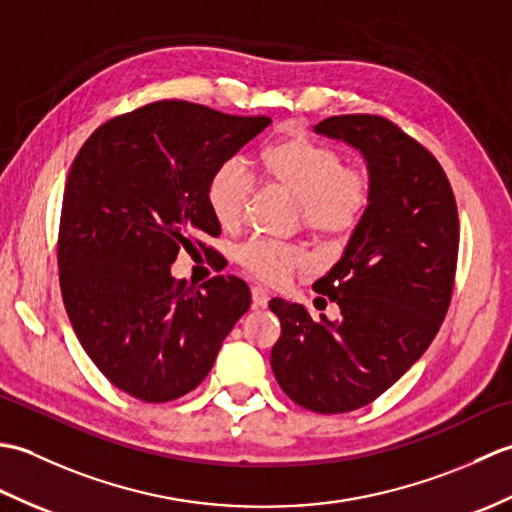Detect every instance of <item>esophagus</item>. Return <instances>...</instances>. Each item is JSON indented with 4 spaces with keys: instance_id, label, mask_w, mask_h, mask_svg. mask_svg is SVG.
Masks as SVG:
<instances>
[{
    "instance_id": "esophagus-1",
    "label": "esophagus",
    "mask_w": 512,
    "mask_h": 512,
    "mask_svg": "<svg viewBox=\"0 0 512 512\" xmlns=\"http://www.w3.org/2000/svg\"><path fill=\"white\" fill-rule=\"evenodd\" d=\"M268 299L270 297L264 288H253V308H266Z\"/></svg>"
}]
</instances>
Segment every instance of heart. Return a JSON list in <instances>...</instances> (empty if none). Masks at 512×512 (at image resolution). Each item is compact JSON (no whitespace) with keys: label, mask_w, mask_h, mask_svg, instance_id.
I'll use <instances>...</instances> for the list:
<instances>
[{"label":"heart","mask_w":512,"mask_h":512,"mask_svg":"<svg viewBox=\"0 0 512 512\" xmlns=\"http://www.w3.org/2000/svg\"><path fill=\"white\" fill-rule=\"evenodd\" d=\"M262 173L268 184L297 200L301 224L321 239H343L363 220L369 204V178L345 167L339 151L306 136L281 138L262 154ZM255 193L253 173L244 162L226 160L213 171L206 202L215 222L233 231L244 222ZM239 264L255 277L281 284L292 270L306 264L295 246L248 242L237 253Z\"/></svg>","instance_id":"b5f03b06"}]
</instances>
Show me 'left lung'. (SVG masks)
<instances>
[{"mask_svg": "<svg viewBox=\"0 0 512 512\" xmlns=\"http://www.w3.org/2000/svg\"><path fill=\"white\" fill-rule=\"evenodd\" d=\"M314 132L361 151L369 204L314 290L341 317L270 301L281 336L270 354L279 387L317 413L365 407L427 352L449 310L458 264V206L440 162L387 118L332 116Z\"/></svg>", "mask_w": 512, "mask_h": 512, "instance_id": "obj_1", "label": "left lung"}]
</instances>
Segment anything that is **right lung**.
I'll return each mask as SVG.
<instances>
[{
	"mask_svg": "<svg viewBox=\"0 0 512 512\" xmlns=\"http://www.w3.org/2000/svg\"><path fill=\"white\" fill-rule=\"evenodd\" d=\"M270 125L187 101L116 116L85 140L63 191L61 295L101 374L143 402L198 387L250 308L237 277L200 288L171 277L180 250L220 235L206 202L213 171Z\"/></svg>",
	"mask_w": 512,
	"mask_h": 512,
	"instance_id": "right-lung-1",
	"label": "right lung"
}]
</instances>
